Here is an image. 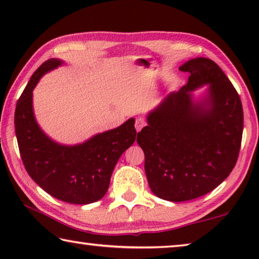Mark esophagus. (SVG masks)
Wrapping results in <instances>:
<instances>
[{"instance_id": "esophagus-1", "label": "esophagus", "mask_w": 259, "mask_h": 259, "mask_svg": "<svg viewBox=\"0 0 259 259\" xmlns=\"http://www.w3.org/2000/svg\"><path fill=\"white\" fill-rule=\"evenodd\" d=\"M145 125H146V121L144 120L143 117H138V119L136 120L135 126H136V130H137V131H140V130H142Z\"/></svg>"}]
</instances>
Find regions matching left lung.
Here are the masks:
<instances>
[{"instance_id": "1", "label": "left lung", "mask_w": 259, "mask_h": 259, "mask_svg": "<svg viewBox=\"0 0 259 259\" xmlns=\"http://www.w3.org/2000/svg\"><path fill=\"white\" fill-rule=\"evenodd\" d=\"M179 69L190 73L187 84L166 96L137 135L148 185L172 202L200 198L229 177L243 131L240 96L214 61L200 57ZM204 84L207 96L195 103L191 91Z\"/></svg>"}]
</instances>
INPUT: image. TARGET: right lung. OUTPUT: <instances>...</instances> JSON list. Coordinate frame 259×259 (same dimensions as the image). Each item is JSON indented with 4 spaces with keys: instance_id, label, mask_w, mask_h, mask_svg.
<instances>
[{
    "instance_id": "add662e5",
    "label": "right lung",
    "mask_w": 259,
    "mask_h": 259,
    "mask_svg": "<svg viewBox=\"0 0 259 259\" xmlns=\"http://www.w3.org/2000/svg\"><path fill=\"white\" fill-rule=\"evenodd\" d=\"M61 64L59 59L47 60L30 77L16 106L17 142L26 171L48 194L67 203H93L106 194L117 160L135 143V119L78 145L50 139L35 121L33 90L43 74Z\"/></svg>"
}]
</instances>
